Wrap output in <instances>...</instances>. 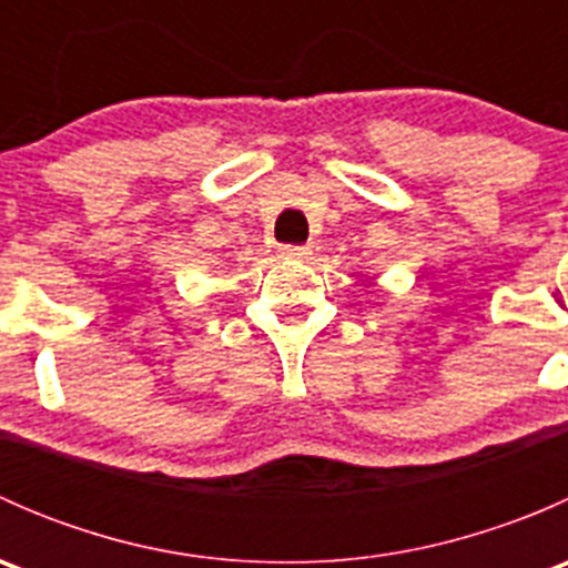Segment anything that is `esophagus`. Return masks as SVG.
<instances>
[{
    "instance_id": "obj_1",
    "label": "esophagus",
    "mask_w": 568,
    "mask_h": 568,
    "mask_svg": "<svg viewBox=\"0 0 568 568\" xmlns=\"http://www.w3.org/2000/svg\"><path fill=\"white\" fill-rule=\"evenodd\" d=\"M307 255H311V247H294V244H283L280 247V257H288V261H302Z\"/></svg>"
}]
</instances>
